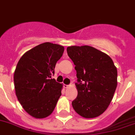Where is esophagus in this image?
Wrapping results in <instances>:
<instances>
[{
	"label": "esophagus",
	"instance_id": "esophagus-1",
	"mask_svg": "<svg viewBox=\"0 0 135 135\" xmlns=\"http://www.w3.org/2000/svg\"><path fill=\"white\" fill-rule=\"evenodd\" d=\"M69 87H70V85H63V87L65 89H68L69 88Z\"/></svg>",
	"mask_w": 135,
	"mask_h": 135
}]
</instances>
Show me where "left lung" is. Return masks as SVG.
I'll return each instance as SVG.
<instances>
[{
    "mask_svg": "<svg viewBox=\"0 0 135 135\" xmlns=\"http://www.w3.org/2000/svg\"><path fill=\"white\" fill-rule=\"evenodd\" d=\"M75 65L79 83L73 109L85 118L98 117L107 109L117 85V70L110 56L89 46L67 48Z\"/></svg>",
    "mask_w": 135,
    "mask_h": 135,
    "instance_id": "1",
    "label": "left lung"
}]
</instances>
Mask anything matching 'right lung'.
I'll return each mask as SVG.
<instances>
[{"mask_svg": "<svg viewBox=\"0 0 135 135\" xmlns=\"http://www.w3.org/2000/svg\"><path fill=\"white\" fill-rule=\"evenodd\" d=\"M63 52L61 45L45 42L26 52L17 64L13 76L16 96L35 118L50 115L61 95L63 85L51 76Z\"/></svg>", "mask_w": 135, "mask_h": 135, "instance_id": "obj_1", "label": "right lung"}]
</instances>
